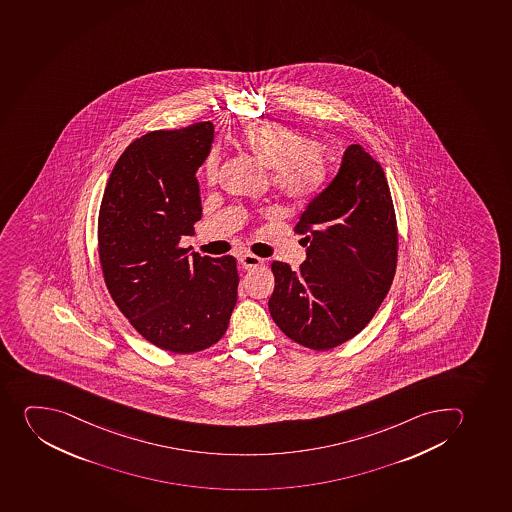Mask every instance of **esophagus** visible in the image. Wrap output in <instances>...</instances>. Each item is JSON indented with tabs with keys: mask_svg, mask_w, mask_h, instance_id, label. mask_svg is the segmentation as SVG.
<instances>
[{
	"mask_svg": "<svg viewBox=\"0 0 512 512\" xmlns=\"http://www.w3.org/2000/svg\"><path fill=\"white\" fill-rule=\"evenodd\" d=\"M239 262L245 270H250V268H257L263 265V258L257 257L254 254H242L239 257Z\"/></svg>",
	"mask_w": 512,
	"mask_h": 512,
	"instance_id": "esophagus-1",
	"label": "esophagus"
}]
</instances>
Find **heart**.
Masks as SVG:
<instances>
[{
  "label": "heart",
  "instance_id": "b5f03b06",
  "mask_svg": "<svg viewBox=\"0 0 512 512\" xmlns=\"http://www.w3.org/2000/svg\"><path fill=\"white\" fill-rule=\"evenodd\" d=\"M240 146L270 169V181L278 193L293 202L310 201L328 181V153L323 146L305 143V138L282 123L262 122L245 127ZM219 160L206 161L207 181H214Z\"/></svg>",
  "mask_w": 512,
  "mask_h": 512
}]
</instances>
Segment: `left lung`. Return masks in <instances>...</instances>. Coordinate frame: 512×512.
Segmentation results:
<instances>
[{"mask_svg":"<svg viewBox=\"0 0 512 512\" xmlns=\"http://www.w3.org/2000/svg\"><path fill=\"white\" fill-rule=\"evenodd\" d=\"M306 260L273 262L268 310L288 338L328 351L361 333L394 282L399 230L384 169L347 146L336 178L301 214Z\"/></svg>","mask_w":512,"mask_h":512,"instance_id":"1","label":"left lung"}]
</instances>
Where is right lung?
<instances>
[{
	"label": "right lung",
	"instance_id": "1",
	"mask_svg": "<svg viewBox=\"0 0 512 512\" xmlns=\"http://www.w3.org/2000/svg\"><path fill=\"white\" fill-rule=\"evenodd\" d=\"M214 125L155 130L128 145L99 212V258L108 293L138 333L174 354L204 351L226 334L237 303L232 255L179 247L202 216L196 171Z\"/></svg>",
	"mask_w": 512,
	"mask_h": 512
}]
</instances>
